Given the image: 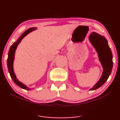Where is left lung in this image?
<instances>
[{
  "mask_svg": "<svg viewBox=\"0 0 120 120\" xmlns=\"http://www.w3.org/2000/svg\"><path fill=\"white\" fill-rule=\"evenodd\" d=\"M89 40L96 49L103 68L101 79L92 88L90 89V90H94L103 85L111 74L113 66L112 54L107 40L104 37L93 32L89 36Z\"/></svg>",
  "mask_w": 120,
  "mask_h": 120,
  "instance_id": "1",
  "label": "left lung"
}]
</instances>
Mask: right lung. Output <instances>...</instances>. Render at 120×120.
<instances>
[{"mask_svg": "<svg viewBox=\"0 0 120 120\" xmlns=\"http://www.w3.org/2000/svg\"><path fill=\"white\" fill-rule=\"evenodd\" d=\"M36 29V28H31L26 30V31H24L23 34L19 37V38H18L17 41L11 45L9 49V53H8L7 65H8V70H9L10 76H11L12 79L13 81L15 82V83L16 84V85H17L18 86L21 87V88L25 89V90H29L30 89L28 88V87H27L24 84H23V83H22L21 82H20L18 80V79H17L16 75H15L14 71H13V62L15 58L14 56H15V51H16V49L17 47V45H18V44L20 43V42H21L22 41V40L27 34H28L29 33H30V32H31L32 31H34V30Z\"/></svg>", "mask_w": 120, "mask_h": 120, "instance_id": "1", "label": "right lung"}]
</instances>
